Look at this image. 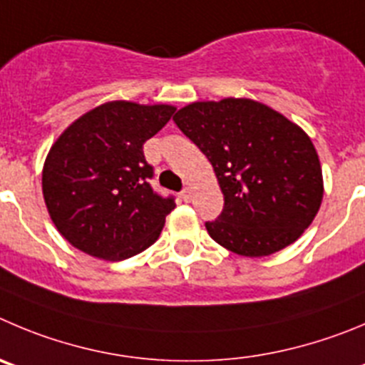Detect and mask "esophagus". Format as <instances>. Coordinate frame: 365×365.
I'll return each instance as SVG.
<instances>
[{"instance_id":"obj_1","label":"esophagus","mask_w":365,"mask_h":365,"mask_svg":"<svg viewBox=\"0 0 365 365\" xmlns=\"http://www.w3.org/2000/svg\"><path fill=\"white\" fill-rule=\"evenodd\" d=\"M180 196H182V200L185 203H189L190 202V198H192V192H190V189L189 187H185V189L182 190V194H180Z\"/></svg>"}]
</instances>
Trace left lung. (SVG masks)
Instances as JSON below:
<instances>
[{"label":"left lung","instance_id":"8db88e82","mask_svg":"<svg viewBox=\"0 0 365 365\" xmlns=\"http://www.w3.org/2000/svg\"><path fill=\"white\" fill-rule=\"evenodd\" d=\"M173 120L212 163L223 192V210L205 223L216 243L263 257L312 225L324 194L322 169L297 124L250 98L192 102Z\"/></svg>","mask_w":365,"mask_h":365}]
</instances>
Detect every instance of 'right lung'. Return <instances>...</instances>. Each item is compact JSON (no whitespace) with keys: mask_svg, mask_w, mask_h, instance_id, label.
<instances>
[{"mask_svg":"<svg viewBox=\"0 0 365 365\" xmlns=\"http://www.w3.org/2000/svg\"><path fill=\"white\" fill-rule=\"evenodd\" d=\"M173 113L167 104L106 102L57 138L43 167V196L68 243L122 261L158 240L175 196L153 190L144 144Z\"/></svg>","mask_w":365,"mask_h":365,"instance_id":"right-lung-1","label":"right lung"}]
</instances>
